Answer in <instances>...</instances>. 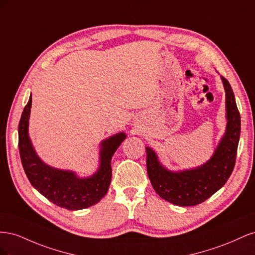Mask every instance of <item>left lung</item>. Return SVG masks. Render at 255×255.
Segmentation results:
<instances>
[{"label": "left lung", "instance_id": "obj_1", "mask_svg": "<svg viewBox=\"0 0 255 255\" xmlns=\"http://www.w3.org/2000/svg\"><path fill=\"white\" fill-rule=\"evenodd\" d=\"M226 89L227 132L213 157L194 170L170 172L158 163L150 148L146 151V171L152 186L160 198L180 206H192L204 202L227 183L235 166L241 136V114L234 92L226 78L221 76Z\"/></svg>", "mask_w": 255, "mask_h": 255}]
</instances>
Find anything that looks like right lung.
<instances>
[{
	"mask_svg": "<svg viewBox=\"0 0 255 255\" xmlns=\"http://www.w3.org/2000/svg\"><path fill=\"white\" fill-rule=\"evenodd\" d=\"M30 107L32 97L23 110L18 128L21 163L30 184L51 202L66 210H83L98 203L109 190L112 181L111 159L125 140V133L102 141L101 166L98 172L89 179H79L72 172L47 166L36 155L27 133Z\"/></svg>",
	"mask_w": 255,
	"mask_h": 255,
	"instance_id": "1",
	"label": "right lung"
}]
</instances>
